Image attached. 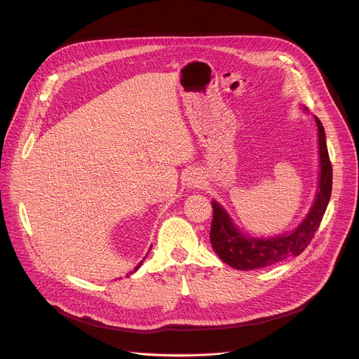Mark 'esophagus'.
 I'll list each match as a JSON object with an SVG mask.
<instances>
[{
	"label": "esophagus",
	"mask_w": 359,
	"mask_h": 359,
	"mask_svg": "<svg viewBox=\"0 0 359 359\" xmlns=\"http://www.w3.org/2000/svg\"><path fill=\"white\" fill-rule=\"evenodd\" d=\"M187 184L190 187H201L203 184V177L196 172H190L187 176Z\"/></svg>",
	"instance_id": "34e87169"
}]
</instances>
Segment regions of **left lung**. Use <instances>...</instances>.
<instances>
[{
    "label": "left lung",
    "instance_id": "8db88e82",
    "mask_svg": "<svg viewBox=\"0 0 359 359\" xmlns=\"http://www.w3.org/2000/svg\"><path fill=\"white\" fill-rule=\"evenodd\" d=\"M319 134L320 154V182L316 201L306 219L292 233H285L269 240H258L243 235L231 222L228 213L217 203L212 202L213 218L210 224V244L228 266L236 270L264 269L277 262L302 254L323 219L330 194H332V163L327 153L325 128L320 119L315 116Z\"/></svg>",
    "mask_w": 359,
    "mask_h": 359
}]
</instances>
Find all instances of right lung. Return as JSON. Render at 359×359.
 Segmentation results:
<instances>
[{
	"label": "right lung",
	"instance_id": "obj_1",
	"mask_svg": "<svg viewBox=\"0 0 359 359\" xmlns=\"http://www.w3.org/2000/svg\"><path fill=\"white\" fill-rule=\"evenodd\" d=\"M141 264H142V261H141V262H140V264H138V266H137V267H135V269H134V271H135V270H138V267H140V266H141ZM131 273H133V271H131ZM131 273H130V274H131Z\"/></svg>",
	"mask_w": 359,
	"mask_h": 359
}]
</instances>
